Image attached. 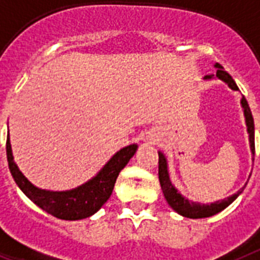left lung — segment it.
Returning <instances> with one entry per match:
<instances>
[{
    "mask_svg": "<svg viewBox=\"0 0 260 260\" xmlns=\"http://www.w3.org/2000/svg\"><path fill=\"white\" fill-rule=\"evenodd\" d=\"M215 68H216V75H208L204 76V80H212V79H219L223 82H225L227 85L231 88L233 90H239L238 85L235 84L234 79L227 73V72L223 69V67L219 64H215ZM240 104H242V108H243L244 119H246V125H247V132H248V140H250V148L252 156L255 155V140H254V117H252V113L250 111V107H248V103L244 99V96L242 97L240 100ZM252 161H254V157H252ZM251 176V175H250ZM159 181L160 185H161V189H163L164 198L168 202L172 210L176 211L179 215L184 216V218L189 219H202V218H210L212 215H216L218 212L223 211L224 208L233 203L234 200L238 198V196L243 192V188H240L239 191L234 193V195L229 196L223 200H218V202H214L211 204H202L198 203V202H191L187 198L181 195L178 189L175 188L174 184L171 183L170 180V174H168V164H167V159L164 156L163 152L159 151Z\"/></svg>",
    "mask_w": 260,
    "mask_h": 260,
    "instance_id": "obj_1",
    "label": "left lung"
}]
</instances>
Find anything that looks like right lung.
Masks as SVG:
<instances>
[{
	"label": "right lung",
	"mask_w": 260,
	"mask_h": 260,
	"mask_svg": "<svg viewBox=\"0 0 260 260\" xmlns=\"http://www.w3.org/2000/svg\"><path fill=\"white\" fill-rule=\"evenodd\" d=\"M136 149L137 144H131L117 151L96 176L76 188L68 191H48L31 184L18 170L12 152L9 132L6 139V156L10 174L16 184L36 206L62 220H80L96 214L112 195L120 171L136 153Z\"/></svg>",
	"instance_id": "1"
}]
</instances>
